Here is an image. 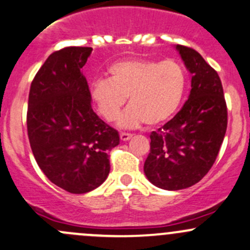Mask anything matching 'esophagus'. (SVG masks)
I'll return each mask as SVG.
<instances>
[{
  "mask_svg": "<svg viewBox=\"0 0 250 250\" xmlns=\"http://www.w3.org/2000/svg\"><path fill=\"white\" fill-rule=\"evenodd\" d=\"M132 134H129V133H121L120 134V138H121V140L122 141H128V140H130V139H132Z\"/></svg>",
  "mask_w": 250,
  "mask_h": 250,
  "instance_id": "1",
  "label": "esophagus"
}]
</instances>
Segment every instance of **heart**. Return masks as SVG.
<instances>
[{
	"mask_svg": "<svg viewBox=\"0 0 250 250\" xmlns=\"http://www.w3.org/2000/svg\"><path fill=\"white\" fill-rule=\"evenodd\" d=\"M109 79H97L90 94L99 114L112 121L129 97L132 104L117 120L123 128L158 125L177 111L187 88V73L176 60L129 59L112 63Z\"/></svg>",
	"mask_w": 250,
	"mask_h": 250,
	"instance_id": "1",
	"label": "heart"
}]
</instances>
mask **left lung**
Segmentation results:
<instances>
[{"label": "left lung", "mask_w": 250, "mask_h": 250, "mask_svg": "<svg viewBox=\"0 0 250 250\" xmlns=\"http://www.w3.org/2000/svg\"><path fill=\"white\" fill-rule=\"evenodd\" d=\"M191 74L188 101L172 120L152 132L144 164L149 182L167 190L191 187L209 171L228 127V109L219 75L198 51L176 45Z\"/></svg>", "instance_id": "left-lung-1"}]
</instances>
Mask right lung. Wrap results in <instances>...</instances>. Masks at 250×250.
Masks as SVG:
<instances>
[{"instance_id": "right-lung-1", "label": "right lung", "mask_w": 250, "mask_h": 250, "mask_svg": "<svg viewBox=\"0 0 250 250\" xmlns=\"http://www.w3.org/2000/svg\"><path fill=\"white\" fill-rule=\"evenodd\" d=\"M92 48L52 52L31 83L27 134L37 164L57 187L73 194L93 190L110 171L107 152L120 144L117 130L91 106L81 69Z\"/></svg>"}]
</instances>
